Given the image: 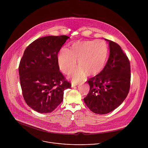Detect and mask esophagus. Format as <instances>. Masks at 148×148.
<instances>
[{"label":"esophagus","instance_id":"esophagus-1","mask_svg":"<svg viewBox=\"0 0 148 148\" xmlns=\"http://www.w3.org/2000/svg\"><path fill=\"white\" fill-rule=\"evenodd\" d=\"M80 83L79 82H72V87H74V86H76V85H77L79 84Z\"/></svg>","mask_w":148,"mask_h":148}]
</instances>
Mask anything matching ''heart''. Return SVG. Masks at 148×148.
I'll return each instance as SVG.
<instances>
[{
    "label": "heart",
    "instance_id": "1",
    "mask_svg": "<svg viewBox=\"0 0 148 148\" xmlns=\"http://www.w3.org/2000/svg\"><path fill=\"white\" fill-rule=\"evenodd\" d=\"M108 55L107 44L103 40L83 41L73 43L71 49L63 48L58 56L60 70L68 74L76 65H80L70 73L74 82H79L86 73L90 75L99 73L106 65Z\"/></svg>",
    "mask_w": 148,
    "mask_h": 148
}]
</instances>
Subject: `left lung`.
I'll list each match as a JSON object with an SVG mask.
<instances>
[{"mask_svg":"<svg viewBox=\"0 0 148 148\" xmlns=\"http://www.w3.org/2000/svg\"><path fill=\"white\" fill-rule=\"evenodd\" d=\"M109 42L110 54L106 66L96 76L88 80L90 86L84 99L86 106L93 113H109L124 101L130 85V65L126 54L116 42Z\"/></svg>","mask_w":148,"mask_h":148,"instance_id":"left-lung-1","label":"left lung"}]
</instances>
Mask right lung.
Wrapping results in <instances>:
<instances>
[{"mask_svg":"<svg viewBox=\"0 0 148 148\" xmlns=\"http://www.w3.org/2000/svg\"><path fill=\"white\" fill-rule=\"evenodd\" d=\"M69 37L48 36L31 42L19 66L23 98L34 110L50 113L63 100L64 90L71 86L59 71L58 52Z\"/></svg>","mask_w":148,"mask_h":148,"instance_id":"obj_1","label":"right lung"}]
</instances>
